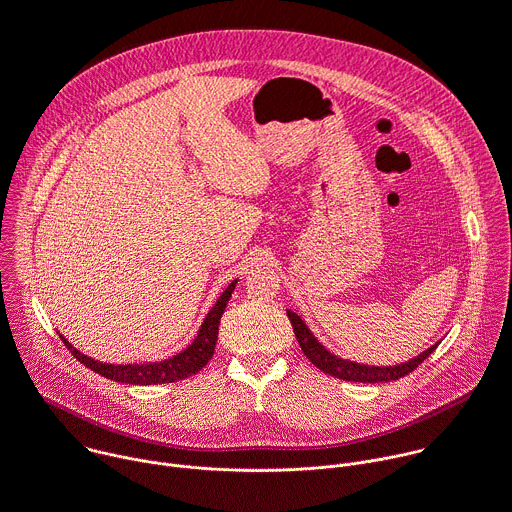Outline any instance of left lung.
I'll list each match as a JSON object with an SVG mask.
<instances>
[{"instance_id":"obj_1","label":"left lung","mask_w":512,"mask_h":512,"mask_svg":"<svg viewBox=\"0 0 512 512\" xmlns=\"http://www.w3.org/2000/svg\"><path fill=\"white\" fill-rule=\"evenodd\" d=\"M290 322H292V328H294V334H296V340L302 348V352L306 354V358L316 366L320 368L322 372L330 374V376H336L340 380H350V382H388V380H398L406 374H410L418 364H422L432 352L434 348L438 346L432 344L428 350H424L422 354L414 356L412 360L408 362H402V364H396V366H366V364H358V362H352V360H342L338 356H334L332 352H328L314 336L312 332L308 330V326L304 324V320L294 314L292 310H286Z\"/></svg>"}]
</instances>
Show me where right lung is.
Returning a JSON list of instances; mask_svg holds the SVG:
<instances>
[{"mask_svg":"<svg viewBox=\"0 0 512 512\" xmlns=\"http://www.w3.org/2000/svg\"><path fill=\"white\" fill-rule=\"evenodd\" d=\"M236 280L222 292V296L218 298V302L214 304V308L208 312V316L204 318L202 328L198 330V336L194 338V342L180 354H176L174 358H168L164 362H154V364H106V362H98L94 358H88L86 354H82L80 350H76L64 336V344L68 346V350L90 370L98 372L100 376H106L110 380L116 382H126V384H166V382H176V380H184L192 374H196L198 370H202L208 360L214 354L216 348V340H218V328H220V318L226 310V304L234 292Z\"/></svg>","mask_w":512,"mask_h":512,"instance_id":"add662e5","label":"right lung"}]
</instances>
